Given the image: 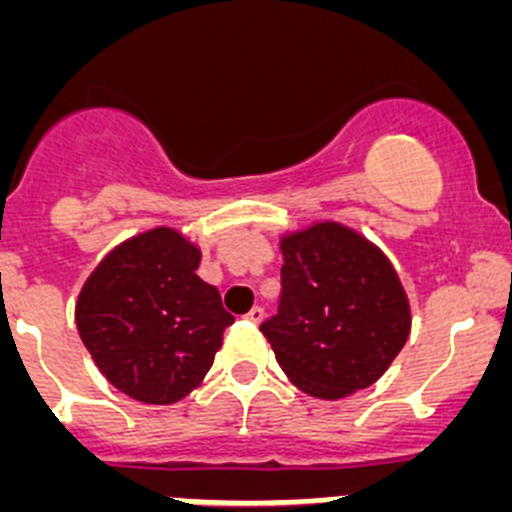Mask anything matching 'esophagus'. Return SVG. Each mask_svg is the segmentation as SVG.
I'll return each mask as SVG.
<instances>
[{
	"instance_id": "obj_1",
	"label": "esophagus",
	"mask_w": 512,
	"mask_h": 512,
	"mask_svg": "<svg viewBox=\"0 0 512 512\" xmlns=\"http://www.w3.org/2000/svg\"><path fill=\"white\" fill-rule=\"evenodd\" d=\"M246 320H248V323L259 325L261 320H264V307H251V310L246 312Z\"/></svg>"
}]
</instances>
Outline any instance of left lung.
I'll use <instances>...</instances> for the list:
<instances>
[{"label": "left lung", "instance_id": "1", "mask_svg": "<svg viewBox=\"0 0 512 512\" xmlns=\"http://www.w3.org/2000/svg\"><path fill=\"white\" fill-rule=\"evenodd\" d=\"M282 295L261 333L302 392L338 400L377 382L410 333L390 259L341 223L282 238Z\"/></svg>", "mask_w": 512, "mask_h": 512}]
</instances>
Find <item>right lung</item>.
I'll list each match as a JSON object with an SVG mask.
<instances>
[{
	"label": "right lung",
	"instance_id": "right-lung-1",
	"mask_svg": "<svg viewBox=\"0 0 512 512\" xmlns=\"http://www.w3.org/2000/svg\"><path fill=\"white\" fill-rule=\"evenodd\" d=\"M200 248L171 228L120 243L81 287L76 328L112 387L171 405L202 382L233 325L220 292L197 277Z\"/></svg>",
	"mask_w": 512,
	"mask_h": 512
}]
</instances>
